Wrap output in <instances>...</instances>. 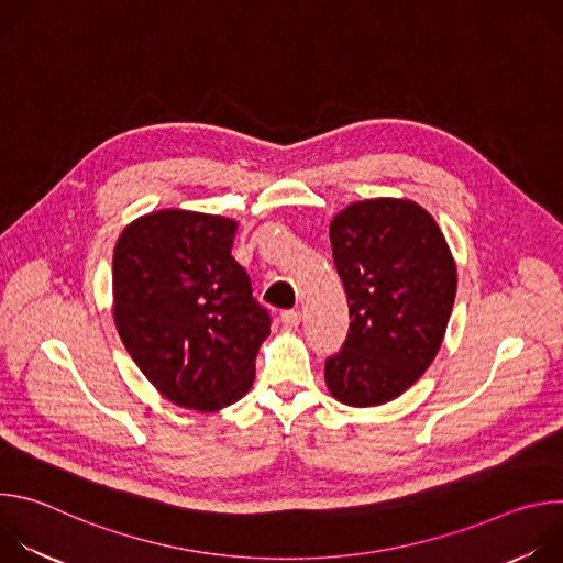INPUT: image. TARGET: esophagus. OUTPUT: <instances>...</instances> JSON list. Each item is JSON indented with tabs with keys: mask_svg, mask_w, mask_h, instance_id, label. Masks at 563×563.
<instances>
[{
	"mask_svg": "<svg viewBox=\"0 0 563 563\" xmlns=\"http://www.w3.org/2000/svg\"><path fill=\"white\" fill-rule=\"evenodd\" d=\"M280 320H283L285 328L296 330L300 325V311L298 309H287V311L280 313Z\"/></svg>",
	"mask_w": 563,
	"mask_h": 563,
	"instance_id": "34e87169",
	"label": "esophagus"
}]
</instances>
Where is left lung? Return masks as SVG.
Masks as SVG:
<instances>
[{"mask_svg":"<svg viewBox=\"0 0 563 563\" xmlns=\"http://www.w3.org/2000/svg\"><path fill=\"white\" fill-rule=\"evenodd\" d=\"M330 240L352 323L325 363V385L343 406H385L432 365L456 296V263L437 220L408 198L350 202L332 218Z\"/></svg>","mask_w":563,"mask_h":563,"instance_id":"left-lung-1","label":"left lung"}]
</instances>
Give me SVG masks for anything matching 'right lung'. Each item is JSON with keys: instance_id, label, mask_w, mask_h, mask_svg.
<instances>
[{"instance_id": "obj_1", "label": "right lung", "mask_w": 563, "mask_h": 563, "mask_svg": "<svg viewBox=\"0 0 563 563\" xmlns=\"http://www.w3.org/2000/svg\"><path fill=\"white\" fill-rule=\"evenodd\" d=\"M233 218L157 209L113 250V323L146 380L174 406L218 412L254 383L269 316L231 256Z\"/></svg>"}]
</instances>
